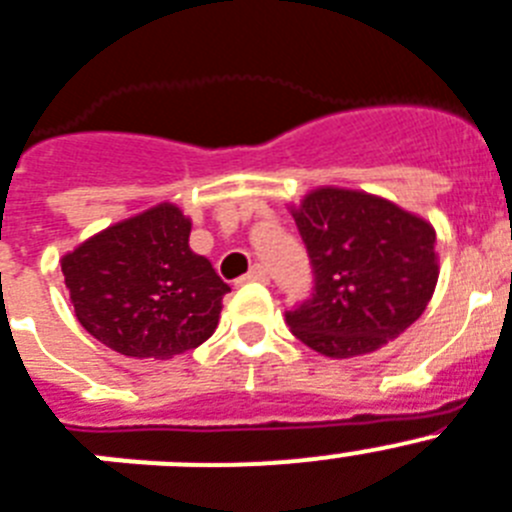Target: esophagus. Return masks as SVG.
Segmentation results:
<instances>
[{
    "label": "esophagus",
    "mask_w": 512,
    "mask_h": 512,
    "mask_svg": "<svg viewBox=\"0 0 512 512\" xmlns=\"http://www.w3.org/2000/svg\"><path fill=\"white\" fill-rule=\"evenodd\" d=\"M244 281H257V283H268L270 281V276H268V270L263 268V265H255V268L249 270L247 276L242 278V283Z\"/></svg>",
    "instance_id": "34e87169"
}]
</instances>
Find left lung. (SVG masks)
<instances>
[{"instance_id":"8db88e82","label":"left lung","mask_w":512,"mask_h":512,"mask_svg":"<svg viewBox=\"0 0 512 512\" xmlns=\"http://www.w3.org/2000/svg\"><path fill=\"white\" fill-rule=\"evenodd\" d=\"M312 263V296L291 333L330 359L372 354L422 317L435 294V229L390 200L320 187L291 210Z\"/></svg>"}]
</instances>
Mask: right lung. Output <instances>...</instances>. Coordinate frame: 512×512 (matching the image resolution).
Returning <instances> with one entry per match:
<instances>
[{
    "instance_id": "add662e5",
    "label": "right lung",
    "mask_w": 512,
    "mask_h": 512,
    "mask_svg": "<svg viewBox=\"0 0 512 512\" xmlns=\"http://www.w3.org/2000/svg\"><path fill=\"white\" fill-rule=\"evenodd\" d=\"M190 218L171 203L114 223L62 257L77 322L103 346L171 359L213 336L229 286L190 249Z\"/></svg>"
}]
</instances>
